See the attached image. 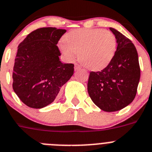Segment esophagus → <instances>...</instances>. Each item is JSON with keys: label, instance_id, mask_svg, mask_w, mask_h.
I'll list each match as a JSON object with an SVG mask.
<instances>
[{"label": "esophagus", "instance_id": "esophagus-1", "mask_svg": "<svg viewBox=\"0 0 152 152\" xmlns=\"http://www.w3.org/2000/svg\"><path fill=\"white\" fill-rule=\"evenodd\" d=\"M74 69H75V70H78V69H81V66H80L79 65V64H77V63H75Z\"/></svg>", "mask_w": 152, "mask_h": 152}]
</instances>
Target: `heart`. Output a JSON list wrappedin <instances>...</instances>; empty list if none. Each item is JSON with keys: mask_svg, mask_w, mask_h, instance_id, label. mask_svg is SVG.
Instances as JSON below:
<instances>
[{"mask_svg": "<svg viewBox=\"0 0 152 152\" xmlns=\"http://www.w3.org/2000/svg\"><path fill=\"white\" fill-rule=\"evenodd\" d=\"M59 48L67 60L78 54L79 61L90 70H100L109 65L116 50V39L109 30L75 29L67 33Z\"/></svg>", "mask_w": 152, "mask_h": 152, "instance_id": "obj_1", "label": "heart"}]
</instances>
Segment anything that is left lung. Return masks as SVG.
I'll use <instances>...</instances> for the list:
<instances>
[{"label":"left lung","instance_id":"obj_1","mask_svg":"<svg viewBox=\"0 0 152 152\" xmlns=\"http://www.w3.org/2000/svg\"><path fill=\"white\" fill-rule=\"evenodd\" d=\"M109 29L115 37V53L104 69L90 72L88 92L95 105L110 113L124 109L134 100L140 80V67L132 42L115 29Z\"/></svg>","mask_w":152,"mask_h":152}]
</instances>
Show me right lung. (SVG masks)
I'll return each instance as SVG.
<instances>
[{
  "label": "right lung",
  "instance_id": "right-lung-1",
  "mask_svg": "<svg viewBox=\"0 0 152 152\" xmlns=\"http://www.w3.org/2000/svg\"><path fill=\"white\" fill-rule=\"evenodd\" d=\"M66 30L43 27L27 35L18 47L13 72V89L25 105L42 109L51 104L74 72L63 63L57 44Z\"/></svg>",
  "mask_w": 152,
  "mask_h": 152
}]
</instances>
